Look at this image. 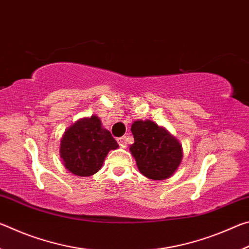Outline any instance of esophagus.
<instances>
[{
	"mask_svg": "<svg viewBox=\"0 0 249 249\" xmlns=\"http://www.w3.org/2000/svg\"><path fill=\"white\" fill-rule=\"evenodd\" d=\"M117 142H119V145L122 146V147H125L126 145V137L125 136H122V137H119L117 138Z\"/></svg>",
	"mask_w": 249,
	"mask_h": 249,
	"instance_id": "1",
	"label": "esophagus"
}]
</instances>
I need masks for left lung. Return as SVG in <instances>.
<instances>
[{"mask_svg":"<svg viewBox=\"0 0 249 249\" xmlns=\"http://www.w3.org/2000/svg\"><path fill=\"white\" fill-rule=\"evenodd\" d=\"M132 133L134 144L129 150L142 174L153 180L171 177L182 160L178 140L149 120L134 122Z\"/></svg>","mask_w":249,"mask_h":249,"instance_id":"8db88e82","label":"left lung"}]
</instances>
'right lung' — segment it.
<instances>
[{
    "label": "right lung",
    "instance_id": "add662e5",
    "mask_svg": "<svg viewBox=\"0 0 249 249\" xmlns=\"http://www.w3.org/2000/svg\"><path fill=\"white\" fill-rule=\"evenodd\" d=\"M119 147L98 116L83 119L66 130L60 142V157L71 174L89 177L98 172L107 153Z\"/></svg>",
    "mask_w": 249,
    "mask_h": 249
}]
</instances>
